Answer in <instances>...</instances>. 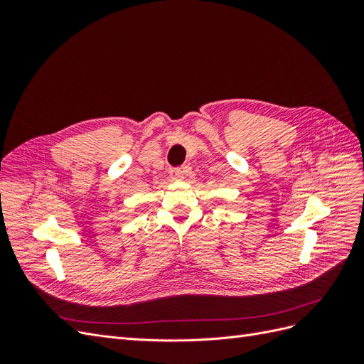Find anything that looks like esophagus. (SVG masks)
Masks as SVG:
<instances>
[{
    "mask_svg": "<svg viewBox=\"0 0 364 364\" xmlns=\"http://www.w3.org/2000/svg\"><path fill=\"white\" fill-rule=\"evenodd\" d=\"M170 176H171V179L181 181V179H183V171L181 168H173V170H170Z\"/></svg>",
    "mask_w": 364,
    "mask_h": 364,
    "instance_id": "esophagus-1",
    "label": "esophagus"
}]
</instances>
